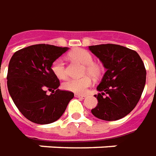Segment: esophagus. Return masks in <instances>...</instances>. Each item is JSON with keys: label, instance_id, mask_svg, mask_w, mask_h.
<instances>
[{"label": "esophagus", "instance_id": "1", "mask_svg": "<svg viewBox=\"0 0 156 156\" xmlns=\"http://www.w3.org/2000/svg\"><path fill=\"white\" fill-rule=\"evenodd\" d=\"M75 96H76V97H78V98H80V99H84V98L86 97L85 95H78V94H76Z\"/></svg>", "mask_w": 156, "mask_h": 156}]
</instances>
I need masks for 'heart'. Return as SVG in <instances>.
<instances>
[{
  "mask_svg": "<svg viewBox=\"0 0 156 156\" xmlns=\"http://www.w3.org/2000/svg\"><path fill=\"white\" fill-rule=\"evenodd\" d=\"M69 58L73 61L83 65L84 69L83 71V74H88L90 76H84L81 78L68 79L63 83V88L66 90L72 91L76 94H85L88 91V89L93 83L90 76L94 78H99L102 73V67L100 64L93 62V57L91 55L83 48H76L70 52ZM51 71L60 79H65L67 76L66 65L64 61L60 59H57L52 63Z\"/></svg>",
  "mask_w": 156,
  "mask_h": 156,
  "instance_id": "b5f03b06",
  "label": "heart"
}]
</instances>
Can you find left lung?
Returning a JSON list of instances; mask_svg holds the SVG:
<instances>
[{
    "label": "left lung",
    "mask_w": 156,
    "mask_h": 156,
    "mask_svg": "<svg viewBox=\"0 0 156 156\" xmlns=\"http://www.w3.org/2000/svg\"><path fill=\"white\" fill-rule=\"evenodd\" d=\"M107 69L95 95L98 103L91 113L96 118L113 121L130 114L139 101L146 82V69L135 50L117 44L89 47Z\"/></svg>",
    "instance_id": "obj_1"
}]
</instances>
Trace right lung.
<instances>
[{"label": "right lung", "mask_w": 156, "mask_h": 156, "mask_svg": "<svg viewBox=\"0 0 156 156\" xmlns=\"http://www.w3.org/2000/svg\"><path fill=\"white\" fill-rule=\"evenodd\" d=\"M67 49L36 44L20 49L12 56L7 89L16 107L30 121L40 125L55 122L73 98V92L58 89L60 80L51 71L52 63ZM48 91L55 94L48 96Z\"/></svg>", "instance_id": "obj_1"}]
</instances>
